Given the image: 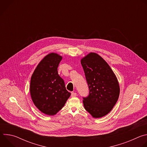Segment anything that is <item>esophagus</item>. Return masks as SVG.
Masks as SVG:
<instances>
[{"instance_id":"esophagus-1","label":"esophagus","mask_w":147,"mask_h":147,"mask_svg":"<svg viewBox=\"0 0 147 147\" xmlns=\"http://www.w3.org/2000/svg\"><path fill=\"white\" fill-rule=\"evenodd\" d=\"M71 97H76L77 96V94L76 92H71Z\"/></svg>"}]
</instances>
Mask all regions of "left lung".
<instances>
[{
  "instance_id": "8db88e82",
  "label": "left lung",
  "mask_w": 147,
  "mask_h": 147,
  "mask_svg": "<svg viewBox=\"0 0 147 147\" xmlns=\"http://www.w3.org/2000/svg\"><path fill=\"white\" fill-rule=\"evenodd\" d=\"M81 63L90 90L83 98L85 109L94 118L108 114L117 102L120 87L111 67L101 56L91 52L81 59Z\"/></svg>"
}]
</instances>
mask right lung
<instances>
[{"label":"right lung","mask_w":147,"mask_h":147,"mask_svg":"<svg viewBox=\"0 0 147 147\" xmlns=\"http://www.w3.org/2000/svg\"><path fill=\"white\" fill-rule=\"evenodd\" d=\"M62 57L55 53L47 55L35 69L30 82V94L35 107L47 115H56L70 97L65 81L58 74Z\"/></svg>","instance_id":"right-lung-1"}]
</instances>
